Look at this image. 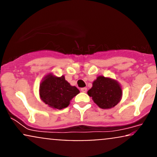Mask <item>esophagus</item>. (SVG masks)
I'll return each mask as SVG.
<instances>
[{"label": "esophagus", "instance_id": "obj_1", "mask_svg": "<svg viewBox=\"0 0 157 157\" xmlns=\"http://www.w3.org/2000/svg\"><path fill=\"white\" fill-rule=\"evenodd\" d=\"M81 90V91H82V92H86V91H87V88H86V87H84V88H82V89H80Z\"/></svg>", "mask_w": 157, "mask_h": 157}]
</instances>
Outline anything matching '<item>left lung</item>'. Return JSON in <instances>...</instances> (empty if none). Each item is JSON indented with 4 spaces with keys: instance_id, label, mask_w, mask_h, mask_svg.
I'll list each match as a JSON object with an SVG mask.
<instances>
[{
    "instance_id": "8db88e82",
    "label": "left lung",
    "mask_w": 157,
    "mask_h": 157,
    "mask_svg": "<svg viewBox=\"0 0 157 157\" xmlns=\"http://www.w3.org/2000/svg\"><path fill=\"white\" fill-rule=\"evenodd\" d=\"M87 93L102 109L113 108L120 102L122 97V87L118 81L104 76L97 77Z\"/></svg>"
}]
</instances>
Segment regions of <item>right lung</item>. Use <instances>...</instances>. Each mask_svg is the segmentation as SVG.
I'll use <instances>...</instances> for the list:
<instances>
[{
    "instance_id": "1",
    "label": "right lung",
    "mask_w": 157,
    "mask_h": 157,
    "mask_svg": "<svg viewBox=\"0 0 157 157\" xmlns=\"http://www.w3.org/2000/svg\"><path fill=\"white\" fill-rule=\"evenodd\" d=\"M79 93V89L71 86L66 80L64 75L57 77L49 73L43 78L40 84V98L47 106L54 109L66 108L73 97Z\"/></svg>"
}]
</instances>
